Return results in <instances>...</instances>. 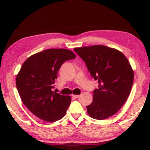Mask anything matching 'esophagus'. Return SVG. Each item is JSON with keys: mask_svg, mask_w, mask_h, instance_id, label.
Listing matches in <instances>:
<instances>
[{"mask_svg": "<svg viewBox=\"0 0 150 150\" xmlns=\"http://www.w3.org/2000/svg\"><path fill=\"white\" fill-rule=\"evenodd\" d=\"M79 96H80V95H78V94H73V95H72V96L74 97V98H79Z\"/></svg>", "mask_w": 150, "mask_h": 150, "instance_id": "34e87169", "label": "esophagus"}]
</instances>
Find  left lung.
<instances>
[{
	"mask_svg": "<svg viewBox=\"0 0 150 150\" xmlns=\"http://www.w3.org/2000/svg\"><path fill=\"white\" fill-rule=\"evenodd\" d=\"M75 52L86 62L90 74L98 80L93 100L87 107L88 115L104 120L116 113L130 93L134 71L124 55L114 48L93 45L76 47Z\"/></svg>",
	"mask_w": 150,
	"mask_h": 150,
	"instance_id": "8db88e82",
	"label": "left lung"
}]
</instances>
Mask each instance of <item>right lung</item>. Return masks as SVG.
<instances>
[{"instance_id":"obj_1","label":"right lung","mask_w":150,"mask_h":150,"mask_svg":"<svg viewBox=\"0 0 150 150\" xmlns=\"http://www.w3.org/2000/svg\"><path fill=\"white\" fill-rule=\"evenodd\" d=\"M75 57L67 49L43 50L26 59L17 75V89L23 103L43 121L54 122L65 115L71 96L56 93L52 88L62 64Z\"/></svg>"}]
</instances>
